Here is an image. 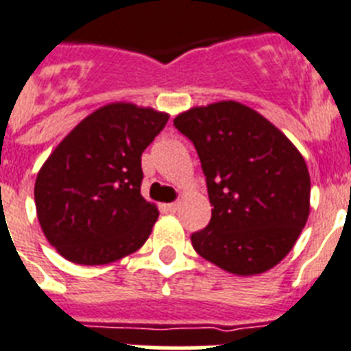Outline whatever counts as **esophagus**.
Wrapping results in <instances>:
<instances>
[{
    "instance_id": "obj_1",
    "label": "esophagus",
    "mask_w": 351,
    "mask_h": 351,
    "mask_svg": "<svg viewBox=\"0 0 351 351\" xmlns=\"http://www.w3.org/2000/svg\"><path fill=\"white\" fill-rule=\"evenodd\" d=\"M166 208L169 210V212H176V210L180 208V203L178 201H175V203H169V205H166Z\"/></svg>"
}]
</instances>
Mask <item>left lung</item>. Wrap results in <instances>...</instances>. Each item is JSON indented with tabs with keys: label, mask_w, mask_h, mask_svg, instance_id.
Wrapping results in <instances>:
<instances>
[{
	"label": "left lung",
	"mask_w": 351,
	"mask_h": 351,
	"mask_svg": "<svg viewBox=\"0 0 351 351\" xmlns=\"http://www.w3.org/2000/svg\"><path fill=\"white\" fill-rule=\"evenodd\" d=\"M199 155L212 219L193 233L201 258L234 276L276 267L309 217L311 178L295 145L265 117L234 100L175 118Z\"/></svg>",
	"instance_id": "8db88e82"
}]
</instances>
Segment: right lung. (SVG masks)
I'll return each mask as SVG.
<instances>
[{
  "instance_id": "obj_1",
  "label": "right lung",
  "mask_w": 351,
  "mask_h": 351,
  "mask_svg": "<svg viewBox=\"0 0 351 351\" xmlns=\"http://www.w3.org/2000/svg\"><path fill=\"white\" fill-rule=\"evenodd\" d=\"M167 120L152 108L108 104L49 155L35 182L36 217L65 260L108 265L150 237L158 210L141 196V155Z\"/></svg>"
}]
</instances>
